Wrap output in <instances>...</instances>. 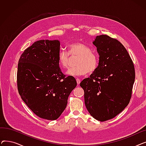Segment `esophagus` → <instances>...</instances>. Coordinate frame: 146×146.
Instances as JSON below:
<instances>
[{"instance_id": "1", "label": "esophagus", "mask_w": 146, "mask_h": 146, "mask_svg": "<svg viewBox=\"0 0 146 146\" xmlns=\"http://www.w3.org/2000/svg\"><path fill=\"white\" fill-rule=\"evenodd\" d=\"M76 82H77V83L78 84V85H79L81 81H80V79H76Z\"/></svg>"}]
</instances>
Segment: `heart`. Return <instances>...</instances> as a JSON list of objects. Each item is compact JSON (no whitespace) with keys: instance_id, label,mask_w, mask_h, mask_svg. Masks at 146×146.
<instances>
[{"instance_id":"b5f03b06","label":"heart","mask_w":146,"mask_h":146,"mask_svg":"<svg viewBox=\"0 0 146 146\" xmlns=\"http://www.w3.org/2000/svg\"><path fill=\"white\" fill-rule=\"evenodd\" d=\"M68 54L71 56H79L76 64L78 66L69 69L66 74L72 77L86 74L88 72H93L96 70L99 65V58L96 52L80 42L71 43L68 45ZM64 50H60L58 54V61L60 67L67 68L69 65V55Z\"/></svg>"}]
</instances>
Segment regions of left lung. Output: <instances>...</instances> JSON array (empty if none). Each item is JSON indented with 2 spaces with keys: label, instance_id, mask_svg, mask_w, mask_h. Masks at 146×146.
<instances>
[{
  "label": "left lung",
  "instance_id": "1",
  "mask_svg": "<svg viewBox=\"0 0 146 146\" xmlns=\"http://www.w3.org/2000/svg\"><path fill=\"white\" fill-rule=\"evenodd\" d=\"M92 43L99 54V65L80 85L91 116L105 121L116 117L128 105L135 80L134 66L128 51L117 40L101 35Z\"/></svg>",
  "mask_w": 146,
  "mask_h": 146
}]
</instances>
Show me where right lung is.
<instances>
[{
	"label": "right lung",
	"instance_id": "add662e5",
	"mask_svg": "<svg viewBox=\"0 0 146 146\" xmlns=\"http://www.w3.org/2000/svg\"><path fill=\"white\" fill-rule=\"evenodd\" d=\"M58 40L36 41L19 60L17 85L26 105L39 117L56 120L66 108L67 99L77 86L72 76L66 78L58 61Z\"/></svg>",
	"mask_w": 146,
	"mask_h": 146
}]
</instances>
